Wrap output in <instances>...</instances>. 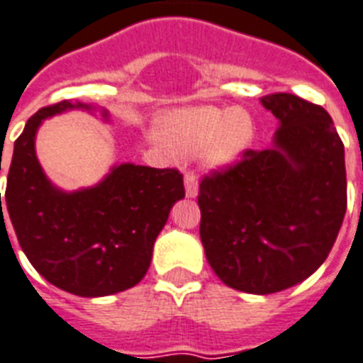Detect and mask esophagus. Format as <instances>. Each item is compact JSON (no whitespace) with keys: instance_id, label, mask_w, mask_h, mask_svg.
<instances>
[{"instance_id":"1","label":"esophagus","mask_w":363,"mask_h":363,"mask_svg":"<svg viewBox=\"0 0 363 363\" xmlns=\"http://www.w3.org/2000/svg\"><path fill=\"white\" fill-rule=\"evenodd\" d=\"M185 196L187 199H195L199 195V179L193 172H187L185 174Z\"/></svg>"}]
</instances>
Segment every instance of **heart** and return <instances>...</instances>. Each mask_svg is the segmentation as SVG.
<instances>
[{
  "mask_svg": "<svg viewBox=\"0 0 363 363\" xmlns=\"http://www.w3.org/2000/svg\"><path fill=\"white\" fill-rule=\"evenodd\" d=\"M161 138L168 150L182 157L204 152L211 168L230 167L247 152L255 138V121L242 108L195 106L167 116Z\"/></svg>",
  "mask_w": 363,
  "mask_h": 363,
  "instance_id": "heart-1",
  "label": "heart"
}]
</instances>
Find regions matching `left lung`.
Wrapping results in <instances>:
<instances>
[{
	"label": "left lung",
	"instance_id": "obj_1",
	"mask_svg": "<svg viewBox=\"0 0 363 363\" xmlns=\"http://www.w3.org/2000/svg\"><path fill=\"white\" fill-rule=\"evenodd\" d=\"M279 120L268 150L200 182V240L217 277L274 294L315 274L347 211L345 147L330 114L292 94L260 99Z\"/></svg>",
	"mask_w": 363,
	"mask_h": 363
}]
</instances>
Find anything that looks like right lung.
<instances>
[{
    "label": "right lung",
    "mask_w": 363,
    "mask_h": 363,
    "mask_svg": "<svg viewBox=\"0 0 363 363\" xmlns=\"http://www.w3.org/2000/svg\"><path fill=\"white\" fill-rule=\"evenodd\" d=\"M69 110L99 112L110 121L103 106L71 101L31 116L14 142L0 228L3 217H11L20 247L48 283L74 296H108L146 275L153 243L185 196L184 176L174 168L121 163L91 187L60 189L40 167L35 138L46 118Z\"/></svg>",
    "instance_id": "obj_1"
}]
</instances>
